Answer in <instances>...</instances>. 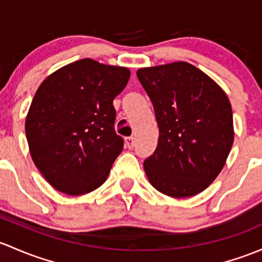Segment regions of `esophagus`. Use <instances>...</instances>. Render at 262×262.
Wrapping results in <instances>:
<instances>
[{
	"mask_svg": "<svg viewBox=\"0 0 262 262\" xmlns=\"http://www.w3.org/2000/svg\"><path fill=\"white\" fill-rule=\"evenodd\" d=\"M134 145V137H128V138H125V147L126 148H133Z\"/></svg>",
	"mask_w": 262,
	"mask_h": 262,
	"instance_id": "34e87169",
	"label": "esophagus"
}]
</instances>
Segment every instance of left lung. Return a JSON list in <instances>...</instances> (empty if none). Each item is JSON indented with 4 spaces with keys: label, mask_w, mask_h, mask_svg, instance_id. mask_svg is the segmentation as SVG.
<instances>
[{
    "label": "left lung",
    "mask_w": 262,
    "mask_h": 262,
    "mask_svg": "<svg viewBox=\"0 0 262 262\" xmlns=\"http://www.w3.org/2000/svg\"><path fill=\"white\" fill-rule=\"evenodd\" d=\"M140 84L152 100L159 137L144 161L148 181L174 198L205 191L224 168L233 144L228 96L207 74L186 61L140 68Z\"/></svg>",
    "instance_id": "8db88e82"
}]
</instances>
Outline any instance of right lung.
I'll return each instance as SVG.
<instances>
[{"instance_id":"obj_1","label":"right lung","mask_w":262,"mask_h":262,"mask_svg":"<svg viewBox=\"0 0 262 262\" xmlns=\"http://www.w3.org/2000/svg\"><path fill=\"white\" fill-rule=\"evenodd\" d=\"M129 78L128 68L81 59L40 84L25 130L35 166L55 189L80 196L106 181L123 150L113 100Z\"/></svg>"}]
</instances>
